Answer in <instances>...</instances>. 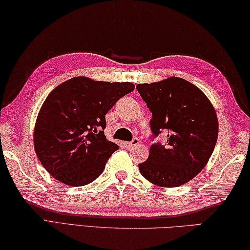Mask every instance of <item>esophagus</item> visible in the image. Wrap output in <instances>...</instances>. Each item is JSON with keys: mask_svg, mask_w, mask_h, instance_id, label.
<instances>
[{"mask_svg": "<svg viewBox=\"0 0 250 250\" xmlns=\"http://www.w3.org/2000/svg\"><path fill=\"white\" fill-rule=\"evenodd\" d=\"M140 143V140L138 139V138H134L132 141H130V142H125V146L126 147H133V146H135V145H138Z\"/></svg>", "mask_w": 250, "mask_h": 250, "instance_id": "esophagus-1", "label": "esophagus"}]
</instances>
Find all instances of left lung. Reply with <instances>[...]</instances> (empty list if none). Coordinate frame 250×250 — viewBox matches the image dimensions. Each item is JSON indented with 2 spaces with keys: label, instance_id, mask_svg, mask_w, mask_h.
Listing matches in <instances>:
<instances>
[{
  "label": "left lung",
  "instance_id": "1",
  "mask_svg": "<svg viewBox=\"0 0 250 250\" xmlns=\"http://www.w3.org/2000/svg\"><path fill=\"white\" fill-rule=\"evenodd\" d=\"M137 89L152 112L151 139L167 134L166 142L156 141L149 155L139 164L145 179L161 187L181 186L200 172L215 147L219 125L212 104L188 81L169 78Z\"/></svg>",
  "mask_w": 250,
  "mask_h": 250
}]
</instances>
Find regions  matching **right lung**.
Instances as JSON below:
<instances>
[{
	"instance_id": "add662e5",
	"label": "right lung",
	"mask_w": 250,
	"mask_h": 250,
	"mask_svg": "<svg viewBox=\"0 0 250 250\" xmlns=\"http://www.w3.org/2000/svg\"><path fill=\"white\" fill-rule=\"evenodd\" d=\"M132 83L97 82L78 76L57 86L42 104L34 143L40 163L61 183L85 186L105 169L119 146L107 140L106 113Z\"/></svg>"
}]
</instances>
